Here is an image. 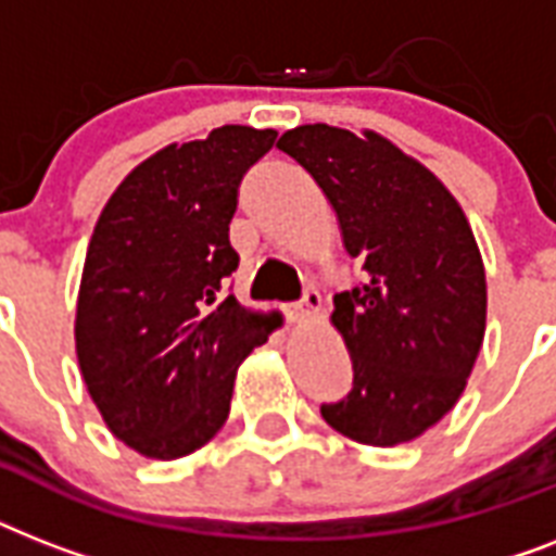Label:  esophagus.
<instances>
[{
    "label": "esophagus",
    "instance_id": "1",
    "mask_svg": "<svg viewBox=\"0 0 556 556\" xmlns=\"http://www.w3.org/2000/svg\"><path fill=\"white\" fill-rule=\"evenodd\" d=\"M320 308H323V296L317 294L314 288H305L303 300L291 305V317H294V320H300V323L314 320V317L320 314Z\"/></svg>",
    "mask_w": 556,
    "mask_h": 556
}]
</instances>
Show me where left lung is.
<instances>
[{
  "mask_svg": "<svg viewBox=\"0 0 556 556\" xmlns=\"http://www.w3.org/2000/svg\"><path fill=\"white\" fill-rule=\"evenodd\" d=\"M277 147L317 181L366 270L364 286L334 294L355 383L323 418L369 447L418 439L456 406L484 340L488 286L465 210L371 129L305 124Z\"/></svg>",
  "mask_w": 556,
  "mask_h": 556,
  "instance_id": "left-lung-1",
  "label": "left lung"
}]
</instances>
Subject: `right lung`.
Here are the masks:
<instances>
[{
    "label": "right lung",
    "mask_w": 556,
    "mask_h": 556,
    "mask_svg": "<svg viewBox=\"0 0 556 556\" xmlns=\"http://www.w3.org/2000/svg\"><path fill=\"white\" fill-rule=\"evenodd\" d=\"M274 129L218 126L169 143L117 185L83 265L74 343L115 439L147 458L190 456L227 421L236 369L277 312L222 296L239 268L230 218L239 181Z\"/></svg>",
    "instance_id": "right-lung-1"
}]
</instances>
